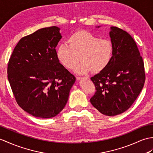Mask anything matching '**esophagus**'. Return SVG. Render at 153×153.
<instances>
[{"label": "esophagus", "mask_w": 153, "mask_h": 153, "mask_svg": "<svg viewBox=\"0 0 153 153\" xmlns=\"http://www.w3.org/2000/svg\"><path fill=\"white\" fill-rule=\"evenodd\" d=\"M76 78H77V80H79V79H89V77H80V76H77V77H76Z\"/></svg>", "instance_id": "1"}]
</instances>
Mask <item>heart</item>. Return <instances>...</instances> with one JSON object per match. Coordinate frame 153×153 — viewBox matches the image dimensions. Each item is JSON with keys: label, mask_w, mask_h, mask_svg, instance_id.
<instances>
[{"label": "heart", "mask_w": 153, "mask_h": 153, "mask_svg": "<svg viewBox=\"0 0 153 153\" xmlns=\"http://www.w3.org/2000/svg\"><path fill=\"white\" fill-rule=\"evenodd\" d=\"M67 42L68 45L60 44L56 49V57L68 69H73L81 60L76 70L78 74H85L90 70L93 73L102 72L111 63L114 54V46L111 40L100 38L88 31L76 32Z\"/></svg>", "instance_id": "heart-1"}]
</instances>
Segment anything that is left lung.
I'll use <instances>...</instances> for the list:
<instances>
[{"mask_svg":"<svg viewBox=\"0 0 153 153\" xmlns=\"http://www.w3.org/2000/svg\"><path fill=\"white\" fill-rule=\"evenodd\" d=\"M109 36L114 54L107 68L91 78L96 93L90 101L102 114L115 116L126 111L136 100L143 87L145 74L132 37L116 27H111Z\"/></svg>","mask_w":153,"mask_h":153,"instance_id":"8db88e82","label":"left lung"}]
</instances>
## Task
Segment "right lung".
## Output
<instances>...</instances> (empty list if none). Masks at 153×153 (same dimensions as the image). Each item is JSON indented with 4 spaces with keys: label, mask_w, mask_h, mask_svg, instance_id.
<instances>
[{
    "label": "right lung",
    "mask_w": 153,
    "mask_h": 153,
    "mask_svg": "<svg viewBox=\"0 0 153 153\" xmlns=\"http://www.w3.org/2000/svg\"><path fill=\"white\" fill-rule=\"evenodd\" d=\"M60 28H40L22 38L8 64V79L16 100L38 118L58 115L68 101L76 77L59 62L55 48Z\"/></svg>",
    "instance_id": "right-lung-1"
}]
</instances>
